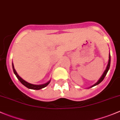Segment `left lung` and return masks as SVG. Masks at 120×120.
<instances>
[{
    "instance_id": "8db88e82",
    "label": "left lung",
    "mask_w": 120,
    "mask_h": 120,
    "mask_svg": "<svg viewBox=\"0 0 120 120\" xmlns=\"http://www.w3.org/2000/svg\"><path fill=\"white\" fill-rule=\"evenodd\" d=\"M110 60H111V59H110V54H109V61H108V64H107V67H106V70H105V71H104L103 74V75H101V77H100V78H99V80L98 81V82H96V83H95V84H94V85L91 86H90V88H92V87H93V86H96V85H97L99 84V83H100V82H101L103 80V79H104V78H105V77H106V74H107V72H108L109 70V68H110Z\"/></svg>"
}]
</instances>
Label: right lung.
Instances as JSON below:
<instances>
[{
	"label": "right lung",
	"mask_w": 120,
	"mask_h": 120,
	"mask_svg": "<svg viewBox=\"0 0 120 120\" xmlns=\"http://www.w3.org/2000/svg\"><path fill=\"white\" fill-rule=\"evenodd\" d=\"M12 67H13V71H14V74L16 75L17 78H18V79H19V80L21 82V83H22V85H24L25 86H26V88H28V89H35V90H39V89H42V88H45V87H46V86H48V85H49V83H50V80H49L48 82L44 83V84H42V85H34V84H32V83L28 82L25 81V80H24L22 78H21V77H20V76L18 75L17 72H16L15 68H14L13 63H12Z\"/></svg>",
	"instance_id": "add662e5"
}]
</instances>
